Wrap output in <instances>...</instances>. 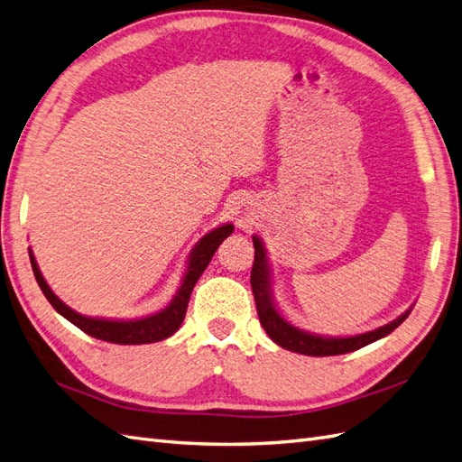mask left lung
I'll list each match as a JSON object with an SVG mask.
<instances>
[{"label":"left lung","instance_id":"left-lung-1","mask_svg":"<svg viewBox=\"0 0 462 462\" xmlns=\"http://www.w3.org/2000/svg\"><path fill=\"white\" fill-rule=\"evenodd\" d=\"M253 243H254V262H253V272H251V285H253V293L256 301L258 319H260L262 328L266 330L270 338L278 346L285 347V350L303 354V356H317V357L356 352L359 347H364L379 338H384L386 334H391L394 328L401 327V324L406 320V317L410 315V310H406L404 315H401L389 324H384V327L365 334L350 336V338H330V336H317L305 330H299L297 327H293V324L285 320L280 315L276 305H273L272 293H270V266L266 260V251L256 235L253 236Z\"/></svg>","mask_w":462,"mask_h":462}]
</instances>
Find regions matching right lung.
I'll return each instance as SVG.
<instances>
[{
	"instance_id": "1",
	"label": "right lung",
	"mask_w": 462,
	"mask_h": 462,
	"mask_svg": "<svg viewBox=\"0 0 462 462\" xmlns=\"http://www.w3.org/2000/svg\"><path fill=\"white\" fill-rule=\"evenodd\" d=\"M233 226L227 223V226H221L214 231H209L206 236H202L200 243L194 246V251L190 253L189 260V268H186V273L182 278V285L179 288L177 295L172 297V301L169 307H165L159 313L138 319V320H106V319H91V317H83L76 310L69 309L66 303H61L60 299L54 295V291L48 288V283L44 282L42 273L39 270V264L31 254V266L34 272V278L39 282L41 290L44 297L50 301L61 317H66L71 324H76L79 330L85 334L93 336V338L112 342V344H152L165 340L169 336H172L180 328V324L186 315V307H189L190 301V293L194 290V285L198 278L202 276V272L208 268L211 256L217 251V246L227 239V236L233 233Z\"/></svg>"
}]
</instances>
